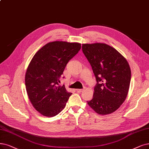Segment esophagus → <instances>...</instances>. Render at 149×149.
<instances>
[{
    "instance_id": "esophagus-1",
    "label": "esophagus",
    "mask_w": 149,
    "mask_h": 149,
    "mask_svg": "<svg viewBox=\"0 0 149 149\" xmlns=\"http://www.w3.org/2000/svg\"><path fill=\"white\" fill-rule=\"evenodd\" d=\"M76 91H77L78 93H81V92L83 91V90H82V89H77Z\"/></svg>"
}]
</instances>
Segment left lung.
<instances>
[{"mask_svg":"<svg viewBox=\"0 0 149 149\" xmlns=\"http://www.w3.org/2000/svg\"><path fill=\"white\" fill-rule=\"evenodd\" d=\"M82 52L90 63L97 83L88 105L100 115L115 112L127 96L131 69L126 59L105 43L83 44Z\"/></svg>","mask_w":149,"mask_h":149,"instance_id":"obj_1","label":"left lung"}]
</instances>
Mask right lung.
I'll use <instances>...</instances> for the list:
<instances>
[{
  "label": "right lung",
  "mask_w": 149,
  "mask_h": 149,
  "mask_svg": "<svg viewBox=\"0 0 149 149\" xmlns=\"http://www.w3.org/2000/svg\"><path fill=\"white\" fill-rule=\"evenodd\" d=\"M80 48L79 43L55 41L32 58L26 73V88L32 106L44 116L54 117L65 107L72 93L59 83L66 65Z\"/></svg>",
  "instance_id": "right-lung-1"
}]
</instances>
